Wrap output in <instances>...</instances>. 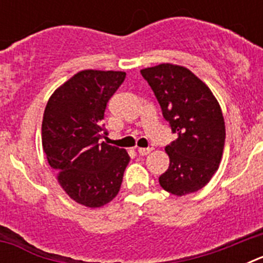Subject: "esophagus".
<instances>
[{
  "label": "esophagus",
  "mask_w": 263,
  "mask_h": 263,
  "mask_svg": "<svg viewBox=\"0 0 263 263\" xmlns=\"http://www.w3.org/2000/svg\"><path fill=\"white\" fill-rule=\"evenodd\" d=\"M153 152V147H139L138 153L139 155H147Z\"/></svg>",
  "instance_id": "34e87169"
}]
</instances>
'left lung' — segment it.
<instances>
[{"instance_id":"1","label":"left lung","mask_w":263,"mask_h":263,"mask_svg":"<svg viewBox=\"0 0 263 263\" xmlns=\"http://www.w3.org/2000/svg\"><path fill=\"white\" fill-rule=\"evenodd\" d=\"M178 136L166 146L170 166L159 176L164 191L176 196L196 192L217 171L225 145V124L217 100L190 69L159 64L141 71Z\"/></svg>"}]
</instances>
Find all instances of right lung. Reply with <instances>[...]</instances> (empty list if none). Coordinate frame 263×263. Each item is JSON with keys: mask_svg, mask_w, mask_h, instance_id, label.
Returning a JSON list of instances; mask_svg holds the SVG:
<instances>
[{"mask_svg": "<svg viewBox=\"0 0 263 263\" xmlns=\"http://www.w3.org/2000/svg\"><path fill=\"white\" fill-rule=\"evenodd\" d=\"M120 71L87 69L72 76L48 100L42 122V145L58 182L72 200L89 208L118 194L130 157L100 139L106 104L124 83Z\"/></svg>", "mask_w": 263, "mask_h": 263, "instance_id": "1", "label": "right lung"}]
</instances>
